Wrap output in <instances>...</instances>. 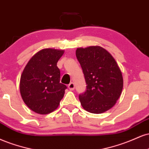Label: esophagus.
<instances>
[{"mask_svg": "<svg viewBox=\"0 0 149 149\" xmlns=\"http://www.w3.org/2000/svg\"><path fill=\"white\" fill-rule=\"evenodd\" d=\"M68 88H69L70 91L74 90V84L72 83V82H71V83L69 85H68Z\"/></svg>", "mask_w": 149, "mask_h": 149, "instance_id": "obj_1", "label": "esophagus"}]
</instances>
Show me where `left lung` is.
<instances>
[{"label":"left lung","mask_w":149,"mask_h":149,"mask_svg":"<svg viewBox=\"0 0 149 149\" xmlns=\"http://www.w3.org/2000/svg\"><path fill=\"white\" fill-rule=\"evenodd\" d=\"M76 56L83 70L86 91L79 96L81 106L93 113L113 107L121 95L123 79L111 54L100 46L77 48Z\"/></svg>","instance_id":"left-lung-1"}]
</instances>
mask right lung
I'll list each match as a JSON object with an SVG mask.
<instances>
[{
    "label": "right lung",
    "mask_w": 149,
    "mask_h": 149,
    "mask_svg": "<svg viewBox=\"0 0 149 149\" xmlns=\"http://www.w3.org/2000/svg\"><path fill=\"white\" fill-rule=\"evenodd\" d=\"M64 50L43 49L33 56L22 72L19 89L26 106L37 113L48 114L58 108L65 85L60 83L57 67Z\"/></svg>",
    "instance_id": "1"
}]
</instances>
